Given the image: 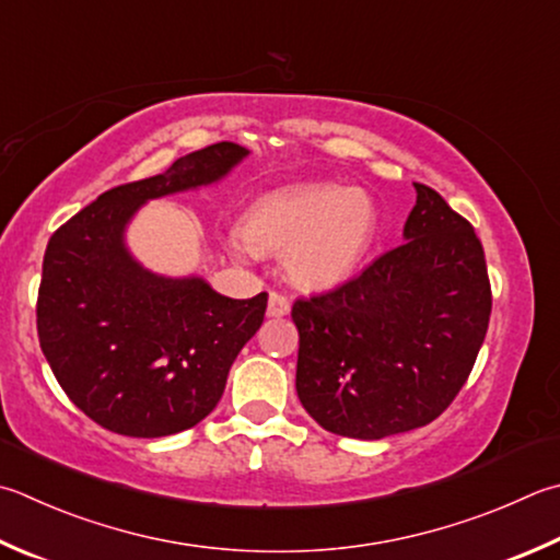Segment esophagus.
<instances>
[{"label":"esophagus","mask_w":560,"mask_h":560,"mask_svg":"<svg viewBox=\"0 0 560 560\" xmlns=\"http://www.w3.org/2000/svg\"><path fill=\"white\" fill-rule=\"evenodd\" d=\"M290 312V300L280 292H270L268 298V316H284Z\"/></svg>","instance_id":"1"}]
</instances>
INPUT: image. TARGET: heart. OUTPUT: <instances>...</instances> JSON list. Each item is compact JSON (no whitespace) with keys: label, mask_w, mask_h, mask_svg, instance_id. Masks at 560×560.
I'll list each match as a JSON object with an SVG mask.
<instances>
[{"label":"heart","mask_w":560,"mask_h":560,"mask_svg":"<svg viewBox=\"0 0 560 560\" xmlns=\"http://www.w3.org/2000/svg\"><path fill=\"white\" fill-rule=\"evenodd\" d=\"M377 229L373 199L334 183L282 187L260 197L234 234L236 256L284 250V270L304 290H331L353 276Z\"/></svg>","instance_id":"1"}]
</instances>
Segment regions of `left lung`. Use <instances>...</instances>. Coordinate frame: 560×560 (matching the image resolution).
<instances>
[{
    "instance_id": "obj_1",
    "label": "left lung",
    "mask_w": 560,
    "mask_h": 560,
    "mask_svg": "<svg viewBox=\"0 0 560 560\" xmlns=\"http://www.w3.org/2000/svg\"><path fill=\"white\" fill-rule=\"evenodd\" d=\"M405 244L361 276L292 307L298 395L348 439H383L434 421L460 393L488 334L492 292L470 221L415 185Z\"/></svg>"
}]
</instances>
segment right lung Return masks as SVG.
Returning a JSON list of instances; mask_svg holds the SVG:
<instances>
[{
	"mask_svg": "<svg viewBox=\"0 0 560 560\" xmlns=\"http://www.w3.org/2000/svg\"><path fill=\"white\" fill-rule=\"evenodd\" d=\"M246 155L231 141L187 153L163 175L107 189L48 241L40 351L70 402L114 434L158 439L199 424L260 329L266 292L231 300L197 276H155L124 244L149 199L219 183Z\"/></svg>",
	"mask_w": 560,
	"mask_h": 560,
	"instance_id": "right-lung-1",
	"label": "right lung"
}]
</instances>
